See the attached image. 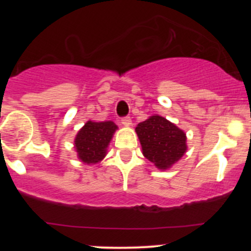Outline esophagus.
<instances>
[{"mask_svg": "<svg viewBox=\"0 0 251 251\" xmlns=\"http://www.w3.org/2000/svg\"><path fill=\"white\" fill-rule=\"evenodd\" d=\"M121 124H123L124 126H130L131 125L130 116H124V118H121Z\"/></svg>", "mask_w": 251, "mask_h": 251, "instance_id": "1", "label": "esophagus"}]
</instances>
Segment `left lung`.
Wrapping results in <instances>:
<instances>
[{
	"instance_id": "8db88e82",
	"label": "left lung",
	"mask_w": 251,
	"mask_h": 251,
	"mask_svg": "<svg viewBox=\"0 0 251 251\" xmlns=\"http://www.w3.org/2000/svg\"><path fill=\"white\" fill-rule=\"evenodd\" d=\"M144 156L159 169H168L186 151V133L159 115L151 116L136 127Z\"/></svg>"
}]
</instances>
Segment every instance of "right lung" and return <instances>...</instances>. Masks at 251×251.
<instances>
[{
  "label": "right lung",
  "instance_id": "add662e5",
  "mask_svg": "<svg viewBox=\"0 0 251 251\" xmlns=\"http://www.w3.org/2000/svg\"><path fill=\"white\" fill-rule=\"evenodd\" d=\"M116 128L115 124L111 121L86 123L75 138L78 158L86 164H96L102 160Z\"/></svg>",
  "mask_w": 251,
  "mask_h": 251
}]
</instances>
